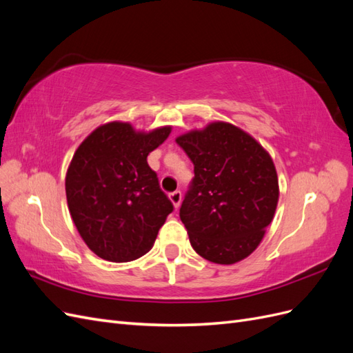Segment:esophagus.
I'll return each mask as SVG.
<instances>
[{"label":"esophagus","instance_id":"obj_1","mask_svg":"<svg viewBox=\"0 0 353 353\" xmlns=\"http://www.w3.org/2000/svg\"><path fill=\"white\" fill-rule=\"evenodd\" d=\"M169 199H170V201H172L174 208L178 209L179 205H181V200H183V193H181V191L176 190V191H174V193L169 194Z\"/></svg>","mask_w":353,"mask_h":353}]
</instances>
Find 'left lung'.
Here are the masks:
<instances>
[{
	"label": "left lung",
	"mask_w": 353,
	"mask_h": 353,
	"mask_svg": "<svg viewBox=\"0 0 353 353\" xmlns=\"http://www.w3.org/2000/svg\"><path fill=\"white\" fill-rule=\"evenodd\" d=\"M194 165L179 209L193 249L213 263H236L258 248L279 203V176L268 152L227 122L176 138Z\"/></svg>",
	"instance_id": "1"
}]
</instances>
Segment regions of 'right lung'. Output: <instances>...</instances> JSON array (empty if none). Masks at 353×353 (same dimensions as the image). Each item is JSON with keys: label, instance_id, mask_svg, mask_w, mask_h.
I'll return each mask as SVG.
<instances>
[{"label": "right lung", "instance_id": "right-lung-1", "mask_svg": "<svg viewBox=\"0 0 353 353\" xmlns=\"http://www.w3.org/2000/svg\"><path fill=\"white\" fill-rule=\"evenodd\" d=\"M170 126L135 131L128 122L94 130L74 152L66 174L70 216L88 248L110 262L141 258L174 210L147 156Z\"/></svg>", "mask_w": 353, "mask_h": 353}]
</instances>
